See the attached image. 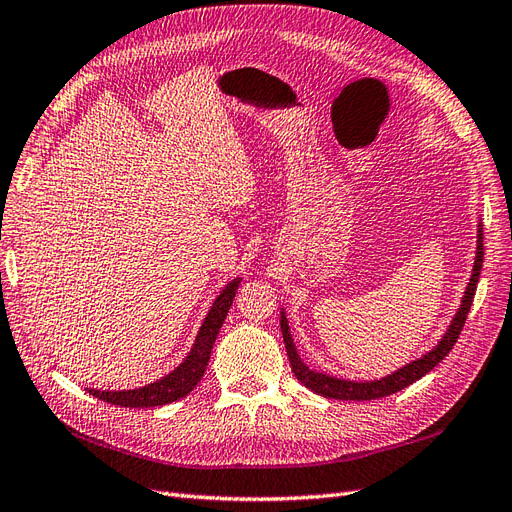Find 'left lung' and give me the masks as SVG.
Instances as JSON below:
<instances>
[{"label":"left lung","mask_w":512,"mask_h":512,"mask_svg":"<svg viewBox=\"0 0 512 512\" xmlns=\"http://www.w3.org/2000/svg\"><path fill=\"white\" fill-rule=\"evenodd\" d=\"M483 224H478V237H476V258H474V269L470 275V282L466 286V292L461 297V305L457 309V314L453 316L451 324H448L446 333L442 335L440 342L433 346L429 352H425L421 359L410 361L404 367L395 369L393 374L384 376L380 380H365V382H356V380H344V378H335L329 374H322V371L309 369L303 359L297 352V346H294V339L290 335V327H288V318L286 312L282 309L280 312V327H282V335H284V344H286V352H288V361L292 365L294 376L305 386V389L314 391L322 397L329 399H344V401H369V399H378V397H386L393 395L401 389H406L412 382H416L418 378H423L427 371H431L436 367L444 356L453 350L457 337L466 324L468 312L474 301V292H476V284H478V275L480 269H483V256H485V247H483Z\"/></svg>","instance_id":"8db88e82"}]
</instances>
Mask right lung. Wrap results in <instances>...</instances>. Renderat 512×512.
<instances>
[{
  "mask_svg": "<svg viewBox=\"0 0 512 512\" xmlns=\"http://www.w3.org/2000/svg\"><path fill=\"white\" fill-rule=\"evenodd\" d=\"M241 284V277L228 282V286L218 294V299L213 301L209 314L205 316L203 324H200L198 335L192 344V350L188 356L175 367L170 374L164 378L138 386V389L130 391H98V389H87L89 395H94L106 404L121 406V408H153V406H166L170 401H177L188 395L194 386L203 378L209 356L215 344V337H218L222 324L226 320L228 309L235 299L237 288Z\"/></svg>",
  "mask_w": 512,
  "mask_h": 512,
  "instance_id": "obj_1",
  "label": "right lung"
}]
</instances>
